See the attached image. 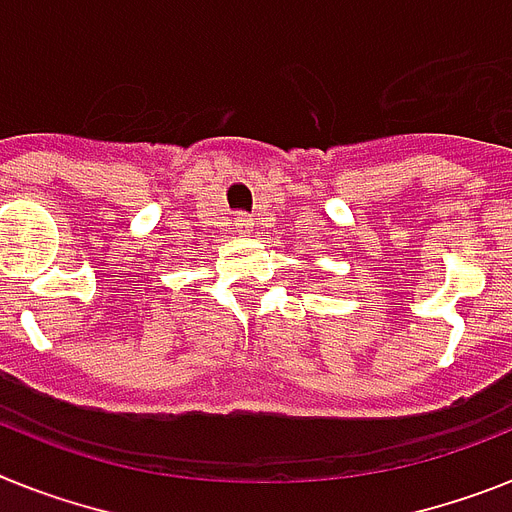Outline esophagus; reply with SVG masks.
Masks as SVG:
<instances>
[{
  "mask_svg": "<svg viewBox=\"0 0 512 512\" xmlns=\"http://www.w3.org/2000/svg\"><path fill=\"white\" fill-rule=\"evenodd\" d=\"M233 225H235V233H240V235H248V233H251L253 222L248 220L246 214H238V217H235V220H233Z\"/></svg>",
  "mask_w": 512,
  "mask_h": 512,
  "instance_id": "1",
  "label": "esophagus"
}]
</instances>
